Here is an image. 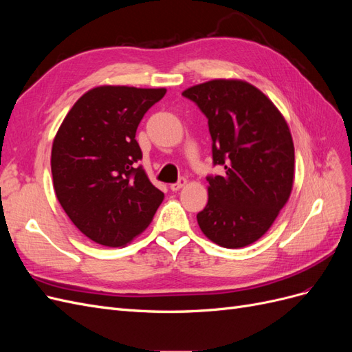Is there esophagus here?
<instances>
[{
    "instance_id": "esophagus-1",
    "label": "esophagus",
    "mask_w": 352,
    "mask_h": 352,
    "mask_svg": "<svg viewBox=\"0 0 352 352\" xmlns=\"http://www.w3.org/2000/svg\"><path fill=\"white\" fill-rule=\"evenodd\" d=\"M185 185H186V179H185V177H180L176 184H172V185H170V189H172L173 192H176V190L182 189Z\"/></svg>"
}]
</instances>
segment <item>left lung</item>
Wrapping results in <instances>:
<instances>
[{
	"instance_id": "8db88e82",
	"label": "left lung",
	"mask_w": 352,
	"mask_h": 352,
	"mask_svg": "<svg viewBox=\"0 0 352 352\" xmlns=\"http://www.w3.org/2000/svg\"><path fill=\"white\" fill-rule=\"evenodd\" d=\"M208 119L212 163L208 202L197 214L204 235L223 248H242L270 229L289 199L295 151L282 113L254 85L214 79L182 92Z\"/></svg>"
}]
</instances>
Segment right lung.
<instances>
[{
    "label": "right lung",
    "instance_id": "right-lung-1",
    "mask_svg": "<svg viewBox=\"0 0 352 352\" xmlns=\"http://www.w3.org/2000/svg\"><path fill=\"white\" fill-rule=\"evenodd\" d=\"M166 89L104 85L74 102L52 142L57 199L85 236L123 247L150 225L164 194L136 163L135 135L144 114Z\"/></svg>",
    "mask_w": 352,
    "mask_h": 352
}]
</instances>
